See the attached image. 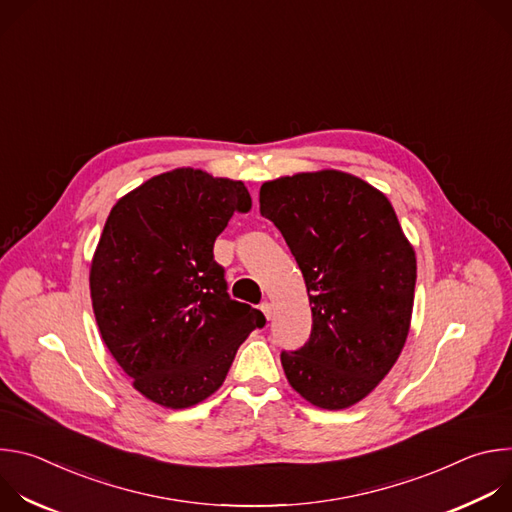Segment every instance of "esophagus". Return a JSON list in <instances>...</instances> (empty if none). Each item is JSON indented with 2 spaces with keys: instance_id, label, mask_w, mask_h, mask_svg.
<instances>
[{
  "instance_id": "34e87169",
  "label": "esophagus",
  "mask_w": 512,
  "mask_h": 512,
  "mask_svg": "<svg viewBox=\"0 0 512 512\" xmlns=\"http://www.w3.org/2000/svg\"><path fill=\"white\" fill-rule=\"evenodd\" d=\"M259 308H261V312H263V316H265V318H267V320H271V314H273V306H271V304H269V302H263V304H261V306H259Z\"/></svg>"
}]
</instances>
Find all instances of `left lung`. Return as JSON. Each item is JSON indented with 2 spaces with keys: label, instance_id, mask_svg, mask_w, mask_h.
I'll return each instance as SVG.
<instances>
[{
  "label": "left lung",
  "instance_id": "obj_1",
  "mask_svg": "<svg viewBox=\"0 0 512 512\" xmlns=\"http://www.w3.org/2000/svg\"><path fill=\"white\" fill-rule=\"evenodd\" d=\"M261 216L296 257L312 306L310 340L281 352L289 385L338 411L389 375L411 326L415 251L389 198L340 170L263 182Z\"/></svg>",
  "mask_w": 512,
  "mask_h": 512
}]
</instances>
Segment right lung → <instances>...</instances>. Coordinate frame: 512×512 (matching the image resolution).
Returning <instances> with one entry per match:
<instances>
[{
	"instance_id": "add662e5",
	"label": "right lung",
	"mask_w": 512,
	"mask_h": 512,
	"mask_svg": "<svg viewBox=\"0 0 512 512\" xmlns=\"http://www.w3.org/2000/svg\"><path fill=\"white\" fill-rule=\"evenodd\" d=\"M241 180L176 168L111 208L89 285L103 342L133 389L186 409L221 389L265 316L227 294L212 247L233 212H249Z\"/></svg>"
}]
</instances>
